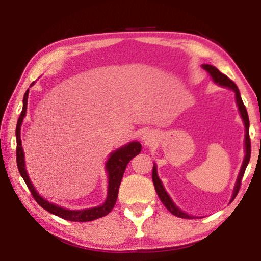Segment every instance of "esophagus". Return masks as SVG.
<instances>
[{"label": "esophagus", "mask_w": 261, "mask_h": 261, "mask_svg": "<svg viewBox=\"0 0 261 261\" xmlns=\"http://www.w3.org/2000/svg\"><path fill=\"white\" fill-rule=\"evenodd\" d=\"M142 140H144L146 144H148V142H152L153 140H154V134H153V132H151V130H147V132H145L144 134H142Z\"/></svg>", "instance_id": "obj_1"}]
</instances>
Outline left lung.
<instances>
[{"label":"left lung","mask_w":261,"mask_h":261,"mask_svg":"<svg viewBox=\"0 0 261 261\" xmlns=\"http://www.w3.org/2000/svg\"><path fill=\"white\" fill-rule=\"evenodd\" d=\"M202 67L205 71H208V73L210 74V76H212L213 81L215 82V83H217L219 85H222V87H224V88L230 89V90H233L235 92V98H237V105H238L239 112H240V115H241L242 120H244V123H245V128H246V134H245V158H244V163H242V166H241V169H240V172H239L237 183H235V187H234L233 197H231V201H233V199L237 197V195H238V192H239V189H240V185H241V179H242V177H244L246 167H247L248 163H249V158H251V139H249V119H248V114H247V110H246V107L244 105V102H242V98H241V96H240V91H239L237 84H235L231 80H229V78H228L226 74H223L222 72H220V71L217 70L215 66L208 65V64H203ZM152 179H153V184H154L155 191H156V194H158V196H159L160 201L163 202V204L166 206V209L169 210L171 214H173L174 216L181 217V219H183V217H184V219H192V217H194V216L188 215L187 213L181 212V210L178 208V206L172 202V199L170 198L169 194H167V192L165 191V189H164L162 180L159 179L158 173H156V166L155 165L153 166Z\"/></svg>","instance_id":"obj_1"}]
</instances>
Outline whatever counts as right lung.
I'll use <instances>...</instances> for the list:
<instances>
[{
    "mask_svg": "<svg viewBox=\"0 0 261 261\" xmlns=\"http://www.w3.org/2000/svg\"><path fill=\"white\" fill-rule=\"evenodd\" d=\"M33 83L31 84L32 85ZM28 91L30 89L24 92L23 96V107L22 112L20 114L19 120H17L16 124V163H17V169L21 177L23 178L24 183L27 184L28 189H30L32 196L37 201V203L40 206H42L45 210H47L48 213L53 214L62 217L64 220L67 221H74V222H88V221H94L99 217H103L112 212L114 205H115L117 194H119V188L121 184V179H122L124 170H126L127 164L134 158L135 155H138L141 152V144L138 141H132L129 144L122 146L116 151H114L112 154L109 155L108 162L106 164V170L108 172V195H107L106 202L102 205L95 206V208H89L83 210H69L63 208V206L56 205L53 203H49L46 201L44 197H41L40 195L35 191L33 184L31 183L30 177H28L26 167H24V154L22 149V142H21L20 138V130H21V124H22L23 117L26 115L27 112V99H28Z\"/></svg>",
    "mask_w": 261,
    "mask_h": 261,
    "instance_id": "obj_1",
    "label": "right lung"
}]
</instances>
